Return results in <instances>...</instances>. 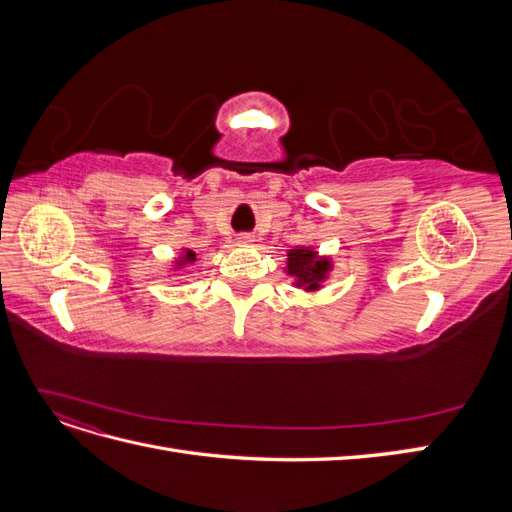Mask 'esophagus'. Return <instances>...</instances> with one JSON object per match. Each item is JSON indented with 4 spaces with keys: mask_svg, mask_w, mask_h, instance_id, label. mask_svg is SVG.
<instances>
[{
    "mask_svg": "<svg viewBox=\"0 0 512 512\" xmlns=\"http://www.w3.org/2000/svg\"><path fill=\"white\" fill-rule=\"evenodd\" d=\"M252 241H254V237L247 235V232H243V235L237 237V243H239V245H250Z\"/></svg>",
    "mask_w": 512,
    "mask_h": 512,
    "instance_id": "obj_1",
    "label": "esophagus"
}]
</instances>
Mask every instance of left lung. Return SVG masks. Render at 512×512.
I'll use <instances>...</instances> for the list:
<instances>
[{"instance_id": "obj_1", "label": "left lung", "mask_w": 512, "mask_h": 512, "mask_svg": "<svg viewBox=\"0 0 512 512\" xmlns=\"http://www.w3.org/2000/svg\"><path fill=\"white\" fill-rule=\"evenodd\" d=\"M329 271V258H320L312 247H297V250L288 252L286 273L297 277V286H303L305 290H318L320 284L327 280Z\"/></svg>"}]
</instances>
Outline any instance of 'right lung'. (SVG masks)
<instances>
[{"label": "right lung", "mask_w": 512, "mask_h": 512, "mask_svg": "<svg viewBox=\"0 0 512 512\" xmlns=\"http://www.w3.org/2000/svg\"><path fill=\"white\" fill-rule=\"evenodd\" d=\"M196 260V254L192 252V250H185V254L179 258V262H177V267L181 269L183 265H188V262H194Z\"/></svg>", "instance_id": "1"}]
</instances>
